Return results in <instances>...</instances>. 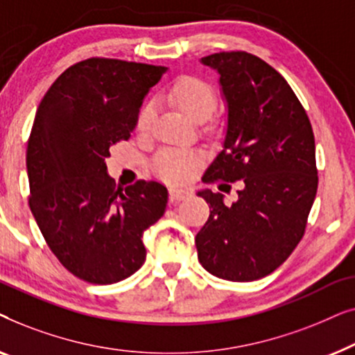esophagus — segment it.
I'll list each match as a JSON object with an SVG mask.
<instances>
[{
  "label": "esophagus",
  "mask_w": 355,
  "mask_h": 355,
  "mask_svg": "<svg viewBox=\"0 0 355 355\" xmlns=\"http://www.w3.org/2000/svg\"><path fill=\"white\" fill-rule=\"evenodd\" d=\"M191 196H192L191 189H184V187H178V186L169 187V198H171V202L186 200V198H189Z\"/></svg>",
  "instance_id": "esophagus-1"
}]
</instances>
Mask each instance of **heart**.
Listing matches in <instances>:
<instances>
[{"mask_svg":"<svg viewBox=\"0 0 355 355\" xmlns=\"http://www.w3.org/2000/svg\"><path fill=\"white\" fill-rule=\"evenodd\" d=\"M169 98L179 106L184 114L193 121L207 119L216 106V94L210 84L197 77H182L174 82L169 90ZM155 116V105L152 101L145 103L139 111L137 128L139 130H147ZM198 162V155L189 150L166 148L157 155L153 168L158 176L168 181L179 182L187 179L191 169Z\"/></svg>","mask_w":355,"mask_h":355,"instance_id":"obj_1","label":"heart"}]
</instances>
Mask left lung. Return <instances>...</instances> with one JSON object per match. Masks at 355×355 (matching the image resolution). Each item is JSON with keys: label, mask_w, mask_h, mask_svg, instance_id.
Wrapping results in <instances>:
<instances>
[{"label": "left lung", "mask_w": 355, "mask_h": 355, "mask_svg": "<svg viewBox=\"0 0 355 355\" xmlns=\"http://www.w3.org/2000/svg\"><path fill=\"white\" fill-rule=\"evenodd\" d=\"M220 76L227 123L223 150L203 174L244 182L226 205L220 192H198L210 216L197 232L198 261L227 281L273 273L302 239L317 196L312 124L278 71L245 51L202 58Z\"/></svg>", "instance_id": "1"}]
</instances>
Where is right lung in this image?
Instances as JSON below:
<instances>
[{
    "label": "right lung",
    "instance_id": "right-lung-1",
    "mask_svg": "<svg viewBox=\"0 0 355 355\" xmlns=\"http://www.w3.org/2000/svg\"><path fill=\"white\" fill-rule=\"evenodd\" d=\"M166 67L90 58L67 67L43 96L27 144L32 215L56 259L77 278L113 284L145 261L144 231L163 216L155 181L116 189L110 147L130 137L148 90Z\"/></svg>",
    "mask_w": 355,
    "mask_h": 355
}]
</instances>
